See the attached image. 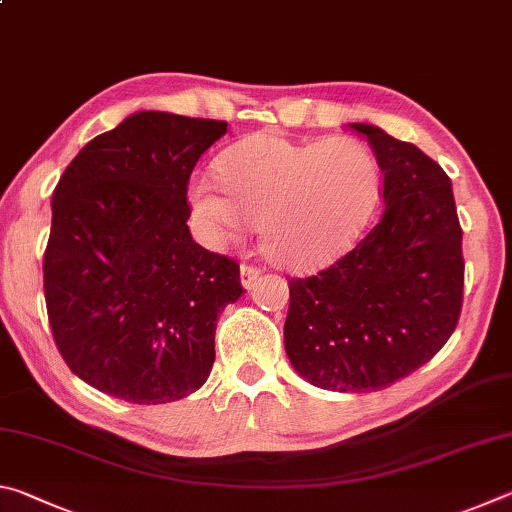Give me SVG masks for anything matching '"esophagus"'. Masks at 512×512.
Listing matches in <instances>:
<instances>
[{
  "label": "esophagus",
  "mask_w": 512,
  "mask_h": 512,
  "mask_svg": "<svg viewBox=\"0 0 512 512\" xmlns=\"http://www.w3.org/2000/svg\"><path fill=\"white\" fill-rule=\"evenodd\" d=\"M258 276H261V267L256 265H240V283L245 290L254 288Z\"/></svg>",
  "instance_id": "34e87169"
}]
</instances>
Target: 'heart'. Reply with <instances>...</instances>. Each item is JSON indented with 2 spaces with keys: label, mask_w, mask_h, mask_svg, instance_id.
I'll return each mask as SVG.
<instances>
[{
  "label": "heart",
  "mask_w": 512,
  "mask_h": 512,
  "mask_svg": "<svg viewBox=\"0 0 512 512\" xmlns=\"http://www.w3.org/2000/svg\"><path fill=\"white\" fill-rule=\"evenodd\" d=\"M200 175L191 204L215 247L240 242L258 222L263 254L283 270L328 265L353 245L378 200V161L353 137L294 141L276 132L240 139Z\"/></svg>",
  "instance_id": "obj_1"
}]
</instances>
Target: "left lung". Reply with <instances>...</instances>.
Wrapping results in <instances>:
<instances>
[{
	"instance_id": "8db88e82",
	"label": "left lung",
	"mask_w": 512,
	"mask_h": 512,
	"mask_svg": "<svg viewBox=\"0 0 512 512\" xmlns=\"http://www.w3.org/2000/svg\"><path fill=\"white\" fill-rule=\"evenodd\" d=\"M384 211L328 270L290 279L285 353L328 391H380L441 351L463 303V231L452 182L414 143L369 123Z\"/></svg>"
}]
</instances>
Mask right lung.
<instances>
[{
	"label": "right lung",
	"instance_id": "1",
	"mask_svg": "<svg viewBox=\"0 0 512 512\" xmlns=\"http://www.w3.org/2000/svg\"><path fill=\"white\" fill-rule=\"evenodd\" d=\"M224 132V121L134 112L89 141L53 191L49 326L69 369L107 396L164 405L209 378L240 267L193 240L186 191Z\"/></svg>",
	"mask_w": 512,
	"mask_h": 512
}]
</instances>
